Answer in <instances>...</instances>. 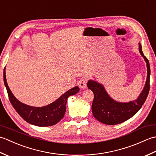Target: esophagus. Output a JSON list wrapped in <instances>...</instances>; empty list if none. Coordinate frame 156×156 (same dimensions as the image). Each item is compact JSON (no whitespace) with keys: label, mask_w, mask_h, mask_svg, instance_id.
<instances>
[{"label":"esophagus","mask_w":156,"mask_h":156,"mask_svg":"<svg viewBox=\"0 0 156 156\" xmlns=\"http://www.w3.org/2000/svg\"><path fill=\"white\" fill-rule=\"evenodd\" d=\"M87 81H88V78L87 77L82 78L80 79V80L79 81V87L80 88H83L84 89L85 88H87Z\"/></svg>","instance_id":"obj_1"}]
</instances>
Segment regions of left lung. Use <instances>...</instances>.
<instances>
[{"mask_svg": "<svg viewBox=\"0 0 156 156\" xmlns=\"http://www.w3.org/2000/svg\"><path fill=\"white\" fill-rule=\"evenodd\" d=\"M141 55L147 64V76L145 87L137 99L129 102H119L110 97L103 86L97 82L89 80L87 87L94 93L92 111L94 117L102 123L117 125L128 120L137 113L146 100L150 91V66L147 58L142 51L141 45L139 44Z\"/></svg>", "mask_w": 156, "mask_h": 156, "instance_id": "obj_1", "label": "left lung"}]
</instances>
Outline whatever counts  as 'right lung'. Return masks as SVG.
Returning a JSON list of instances; mask_svg holds the SVG:
<instances>
[{
  "label": "right lung",
  "instance_id": "right-lung-1",
  "mask_svg": "<svg viewBox=\"0 0 156 156\" xmlns=\"http://www.w3.org/2000/svg\"><path fill=\"white\" fill-rule=\"evenodd\" d=\"M3 78L9 101L15 111L25 121L39 127H48L57 124L65 115L68 98L76 94L80 90L78 87H75L65 92L52 103L42 107H35L22 103L12 94L6 82L5 68Z\"/></svg>",
  "mask_w": 156,
  "mask_h": 156
}]
</instances>
